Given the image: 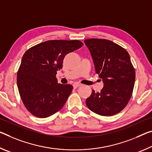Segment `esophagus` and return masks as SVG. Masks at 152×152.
I'll return each mask as SVG.
<instances>
[{
	"label": "esophagus",
	"instance_id": "esophagus-1",
	"mask_svg": "<svg viewBox=\"0 0 152 152\" xmlns=\"http://www.w3.org/2000/svg\"><path fill=\"white\" fill-rule=\"evenodd\" d=\"M81 85H81V84H80V83H74V85H73V86H74V88H76L79 87V86H80Z\"/></svg>",
	"mask_w": 152,
	"mask_h": 152
}]
</instances>
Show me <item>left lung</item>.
Masks as SVG:
<instances>
[{"instance_id": "obj_1", "label": "left lung", "mask_w": 152, "mask_h": 152, "mask_svg": "<svg viewBox=\"0 0 152 152\" xmlns=\"http://www.w3.org/2000/svg\"><path fill=\"white\" fill-rule=\"evenodd\" d=\"M95 64L96 73L102 79L100 92L92 91L86 104L92 112L104 116L118 114L131 99L135 82V71L129 53L109 40H85Z\"/></svg>"}]
</instances>
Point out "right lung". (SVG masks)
I'll list each match as a JSON object with an SVG mask.
<instances>
[{
    "mask_svg": "<svg viewBox=\"0 0 152 152\" xmlns=\"http://www.w3.org/2000/svg\"><path fill=\"white\" fill-rule=\"evenodd\" d=\"M83 45L80 40H48L29 49L23 55L17 74L21 100L31 114L47 118L66 103L73 86L57 83V71L65 56Z\"/></svg>",
    "mask_w": 152,
    "mask_h": 152,
    "instance_id": "right-lung-1",
    "label": "right lung"
}]
</instances>
